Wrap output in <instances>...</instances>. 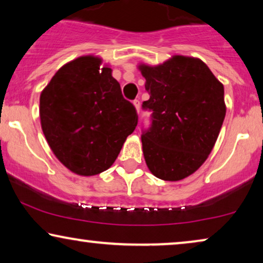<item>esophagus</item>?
I'll return each mask as SVG.
<instances>
[{
    "mask_svg": "<svg viewBox=\"0 0 263 263\" xmlns=\"http://www.w3.org/2000/svg\"><path fill=\"white\" fill-rule=\"evenodd\" d=\"M133 104H134V106H135V109H136V112H140V100H134V102H133Z\"/></svg>",
    "mask_w": 263,
    "mask_h": 263,
    "instance_id": "1",
    "label": "esophagus"
}]
</instances>
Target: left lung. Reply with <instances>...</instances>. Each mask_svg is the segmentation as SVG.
<instances>
[{"instance_id": "obj_1", "label": "left lung", "mask_w": 263, "mask_h": 263, "mask_svg": "<svg viewBox=\"0 0 263 263\" xmlns=\"http://www.w3.org/2000/svg\"><path fill=\"white\" fill-rule=\"evenodd\" d=\"M152 124L141 136L149 171L163 181L188 177L210 156L226 114L224 86L196 57L175 55L158 66L139 64Z\"/></svg>"}]
</instances>
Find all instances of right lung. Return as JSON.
I'll use <instances>...</instances> for the list:
<instances>
[{
    "instance_id": "right-lung-1",
    "label": "right lung",
    "mask_w": 263,
    "mask_h": 263,
    "mask_svg": "<svg viewBox=\"0 0 263 263\" xmlns=\"http://www.w3.org/2000/svg\"><path fill=\"white\" fill-rule=\"evenodd\" d=\"M98 56L78 57L60 68L39 99L43 133L57 159L74 174L109 168L138 124L112 69Z\"/></svg>"
}]
</instances>
